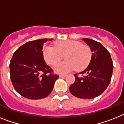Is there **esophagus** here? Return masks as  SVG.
<instances>
[{
  "label": "esophagus",
  "instance_id": "esophagus-1",
  "mask_svg": "<svg viewBox=\"0 0 124 124\" xmlns=\"http://www.w3.org/2000/svg\"><path fill=\"white\" fill-rule=\"evenodd\" d=\"M66 76V74H60L59 75V77L60 78H65Z\"/></svg>",
  "mask_w": 124,
  "mask_h": 124
}]
</instances>
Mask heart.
Listing matches in <instances>:
<instances>
[{
    "label": "heart",
    "instance_id": "1",
    "mask_svg": "<svg viewBox=\"0 0 124 124\" xmlns=\"http://www.w3.org/2000/svg\"><path fill=\"white\" fill-rule=\"evenodd\" d=\"M43 55L45 62L51 66H54L62 59L66 60L57 64L54 70L57 73H66L76 69L78 71L85 70L91 62L92 51L88 45L75 40H62L52 46H45Z\"/></svg>",
    "mask_w": 124,
    "mask_h": 124
}]
</instances>
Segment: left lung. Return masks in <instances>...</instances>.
Masks as SVG:
<instances>
[{"mask_svg": "<svg viewBox=\"0 0 124 124\" xmlns=\"http://www.w3.org/2000/svg\"><path fill=\"white\" fill-rule=\"evenodd\" d=\"M83 41L91 48L93 52L91 62L79 77L75 74V82L69 89L76 97L92 99L102 94L109 85L113 72V62L109 52L100 43L89 38Z\"/></svg>", "mask_w": 124, "mask_h": 124, "instance_id": "left-lung-1", "label": "left lung"}]
</instances>
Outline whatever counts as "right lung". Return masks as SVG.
<instances>
[{"label":"right lung","instance_id":"obj_1","mask_svg":"<svg viewBox=\"0 0 124 124\" xmlns=\"http://www.w3.org/2000/svg\"><path fill=\"white\" fill-rule=\"evenodd\" d=\"M53 39L28 41L17 48L11 59L10 77L16 91L31 100L41 99L49 95L59 76L45 62L43 43Z\"/></svg>","mask_w":124,"mask_h":124}]
</instances>
